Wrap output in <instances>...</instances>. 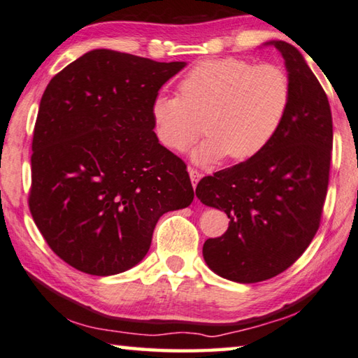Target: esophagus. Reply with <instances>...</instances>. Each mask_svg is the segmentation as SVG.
I'll use <instances>...</instances> for the list:
<instances>
[{
	"label": "esophagus",
	"instance_id": "obj_1",
	"mask_svg": "<svg viewBox=\"0 0 358 358\" xmlns=\"http://www.w3.org/2000/svg\"><path fill=\"white\" fill-rule=\"evenodd\" d=\"M188 174H190L193 188H196L198 182H199V179H201V173H199L198 170H194V168H188Z\"/></svg>",
	"mask_w": 358,
	"mask_h": 358
}]
</instances>
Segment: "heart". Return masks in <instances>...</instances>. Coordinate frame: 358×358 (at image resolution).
Here are the masks:
<instances>
[{
  "label": "heart",
  "mask_w": 358,
  "mask_h": 358,
  "mask_svg": "<svg viewBox=\"0 0 358 358\" xmlns=\"http://www.w3.org/2000/svg\"><path fill=\"white\" fill-rule=\"evenodd\" d=\"M179 92L154 98V134L162 146L182 152L207 131L210 136L194 151L202 164L227 154L234 160L257 156L278 136L292 103V84L280 66L234 57L193 66Z\"/></svg>",
  "instance_id": "b5f03b06"
}]
</instances>
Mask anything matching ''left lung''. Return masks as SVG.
<instances>
[{
  "label": "left lung",
  "mask_w": 358,
  "mask_h": 358,
  "mask_svg": "<svg viewBox=\"0 0 358 358\" xmlns=\"http://www.w3.org/2000/svg\"><path fill=\"white\" fill-rule=\"evenodd\" d=\"M285 60L292 103L274 140L257 156L202 178L196 196L224 210L227 231L202 248L213 273L240 284L280 274L298 260L320 227L330 159L332 113L302 54L273 40Z\"/></svg>",
  "instance_id": "1"
}]
</instances>
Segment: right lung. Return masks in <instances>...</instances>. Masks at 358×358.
<instances>
[{
  "mask_svg": "<svg viewBox=\"0 0 358 358\" xmlns=\"http://www.w3.org/2000/svg\"><path fill=\"white\" fill-rule=\"evenodd\" d=\"M185 62L93 50L54 76L34 127L29 210L60 259L92 275L136 266L162 215L192 204L187 165L151 104Z\"/></svg>",
  "mask_w": 358,
  "mask_h": 358,
  "instance_id": "obj_1",
  "label": "right lung"
}]
</instances>
